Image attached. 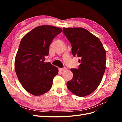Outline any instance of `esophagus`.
<instances>
[{
  "mask_svg": "<svg viewBox=\"0 0 122 122\" xmlns=\"http://www.w3.org/2000/svg\"><path fill=\"white\" fill-rule=\"evenodd\" d=\"M58 70L60 71H64L65 70H66V68H58Z\"/></svg>",
  "mask_w": 122,
  "mask_h": 122,
  "instance_id": "1",
  "label": "esophagus"
}]
</instances>
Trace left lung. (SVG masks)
Here are the masks:
<instances>
[{
  "label": "left lung",
  "instance_id": "8db88e82",
  "mask_svg": "<svg viewBox=\"0 0 122 122\" xmlns=\"http://www.w3.org/2000/svg\"><path fill=\"white\" fill-rule=\"evenodd\" d=\"M74 56L79 57L78 69H71L73 78L68 89L79 97L91 94L100 84L106 68V51L98 38L82 27L63 28Z\"/></svg>",
  "mask_w": 122,
  "mask_h": 122
}]
</instances>
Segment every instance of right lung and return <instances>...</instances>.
<instances>
[{"label": "right lung", "mask_w": 122, "mask_h": 122, "mask_svg": "<svg viewBox=\"0 0 122 122\" xmlns=\"http://www.w3.org/2000/svg\"><path fill=\"white\" fill-rule=\"evenodd\" d=\"M62 31L51 25L36 27L22 39L15 60V69L24 89L34 96H40L52 87L58 69L45 61L52 40Z\"/></svg>", "instance_id": "1"}]
</instances>
